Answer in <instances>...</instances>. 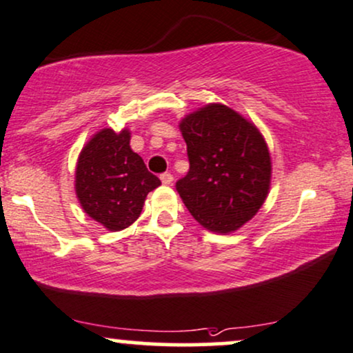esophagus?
I'll return each instance as SVG.
<instances>
[{
  "mask_svg": "<svg viewBox=\"0 0 353 353\" xmlns=\"http://www.w3.org/2000/svg\"><path fill=\"white\" fill-rule=\"evenodd\" d=\"M160 180H162L163 185H172L173 183V175H172V173L165 172V173H162V175H160Z\"/></svg>",
  "mask_w": 353,
  "mask_h": 353,
  "instance_id": "obj_1",
  "label": "esophagus"
}]
</instances>
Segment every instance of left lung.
Masks as SVG:
<instances>
[{
  "instance_id": "8db88e82",
  "label": "left lung",
  "mask_w": 353,
  "mask_h": 353,
  "mask_svg": "<svg viewBox=\"0 0 353 353\" xmlns=\"http://www.w3.org/2000/svg\"><path fill=\"white\" fill-rule=\"evenodd\" d=\"M190 170L176 191L191 216L212 232L242 228L262 208L272 160L250 121L224 104H208L180 123Z\"/></svg>"
}]
</instances>
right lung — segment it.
I'll return each instance as SVG.
<instances>
[{
  "label": "right lung",
  "mask_w": 353,
  "mask_h": 353,
  "mask_svg": "<svg viewBox=\"0 0 353 353\" xmlns=\"http://www.w3.org/2000/svg\"><path fill=\"white\" fill-rule=\"evenodd\" d=\"M129 142L128 129L119 134L103 129L91 137L77 162L78 201L91 219L112 232L132 224L141 216L147 194L160 186Z\"/></svg>",
  "instance_id": "right-lung-1"
}]
</instances>
